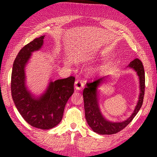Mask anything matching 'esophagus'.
<instances>
[{"instance_id": "obj_1", "label": "esophagus", "mask_w": 157, "mask_h": 157, "mask_svg": "<svg viewBox=\"0 0 157 157\" xmlns=\"http://www.w3.org/2000/svg\"><path fill=\"white\" fill-rule=\"evenodd\" d=\"M84 86V82L81 79H78L75 82V88L76 90H80Z\"/></svg>"}]
</instances>
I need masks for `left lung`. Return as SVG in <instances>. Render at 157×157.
<instances>
[{
    "mask_svg": "<svg viewBox=\"0 0 157 157\" xmlns=\"http://www.w3.org/2000/svg\"><path fill=\"white\" fill-rule=\"evenodd\" d=\"M127 68H132L136 71L139 76L140 86V94L137 105L132 115L127 120L122 122L110 121L101 112L98 100L99 91L98 89L101 84L107 81V76L102 77L91 83H87L86 87L84 89L85 118L89 127L97 134L109 135L121 131L133 120L141 107L145 92V71L143 63L140 59H135L129 63Z\"/></svg>",
    "mask_w": 157,
    "mask_h": 157,
    "instance_id": "obj_1",
    "label": "left lung"
}]
</instances>
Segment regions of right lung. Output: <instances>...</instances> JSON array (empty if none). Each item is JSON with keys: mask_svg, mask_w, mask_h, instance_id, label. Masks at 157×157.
Instances as JSON below:
<instances>
[{"mask_svg": "<svg viewBox=\"0 0 157 157\" xmlns=\"http://www.w3.org/2000/svg\"><path fill=\"white\" fill-rule=\"evenodd\" d=\"M45 35L34 39L21 49L13 63L11 91L16 107L31 126L49 129L62 119L66 102L74 92L75 78L50 80L46 91L35 96L29 91L25 82V68L32 56L44 45Z\"/></svg>", "mask_w": 157, "mask_h": 157, "instance_id": "right-lung-1", "label": "right lung"}]
</instances>
